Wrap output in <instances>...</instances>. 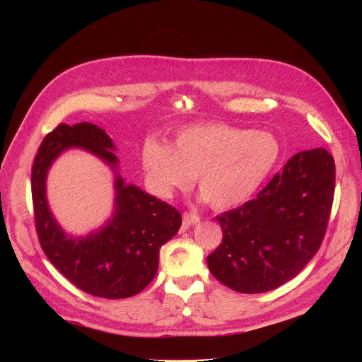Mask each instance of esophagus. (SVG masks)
Returning <instances> with one entry per match:
<instances>
[{
    "mask_svg": "<svg viewBox=\"0 0 362 362\" xmlns=\"http://www.w3.org/2000/svg\"><path fill=\"white\" fill-rule=\"evenodd\" d=\"M201 221V217L196 214V213H184L182 214V226L184 228H189V226H192V225H194V223H198Z\"/></svg>",
    "mask_w": 362,
    "mask_h": 362,
    "instance_id": "1",
    "label": "esophagus"
}]
</instances>
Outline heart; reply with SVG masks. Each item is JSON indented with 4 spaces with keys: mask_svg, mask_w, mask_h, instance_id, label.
Listing matches in <instances>:
<instances>
[{
    "mask_svg": "<svg viewBox=\"0 0 362 362\" xmlns=\"http://www.w3.org/2000/svg\"><path fill=\"white\" fill-rule=\"evenodd\" d=\"M278 140L264 131L228 124H201L182 129L173 148L148 140L141 163L161 196L185 190L193 178L217 210L246 202L275 169Z\"/></svg>",
    "mask_w": 362,
    "mask_h": 362,
    "instance_id": "heart-1",
    "label": "heart"
}]
</instances>
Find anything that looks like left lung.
<instances>
[{
    "label": "left lung",
    "instance_id": "8db88e82",
    "mask_svg": "<svg viewBox=\"0 0 362 362\" xmlns=\"http://www.w3.org/2000/svg\"><path fill=\"white\" fill-rule=\"evenodd\" d=\"M335 192V163L323 148L293 156L255 199L216 217L222 243L211 275L238 293H266L293 279L320 249Z\"/></svg>",
    "mask_w": 362,
    "mask_h": 362
}]
</instances>
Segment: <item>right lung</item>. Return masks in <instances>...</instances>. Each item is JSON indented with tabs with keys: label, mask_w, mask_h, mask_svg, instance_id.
I'll use <instances>...</instances> for the list:
<instances>
[{
	"label": "right lung",
	"mask_w": 362,
	"mask_h": 362,
	"mask_svg": "<svg viewBox=\"0 0 362 362\" xmlns=\"http://www.w3.org/2000/svg\"><path fill=\"white\" fill-rule=\"evenodd\" d=\"M81 148L116 169L112 139L98 125L60 124L43 139L31 169V196L40 247L76 288L105 299H125L144 290L158 270L160 247L178 233L181 214L156 196L117 177L116 211L98 233L68 237L52 217L45 194L51 163L64 149Z\"/></svg>",
	"instance_id": "right-lung-1"
}]
</instances>
